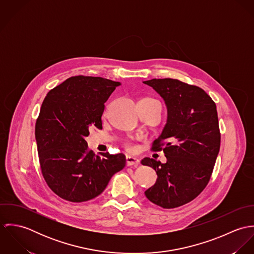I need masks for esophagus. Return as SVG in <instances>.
Instances as JSON below:
<instances>
[{
  "label": "esophagus",
  "instance_id": "1",
  "mask_svg": "<svg viewBox=\"0 0 254 254\" xmlns=\"http://www.w3.org/2000/svg\"><path fill=\"white\" fill-rule=\"evenodd\" d=\"M126 164L127 166H139L140 165V160L134 156H130V155H127L126 156Z\"/></svg>",
  "mask_w": 254,
  "mask_h": 254
}]
</instances>
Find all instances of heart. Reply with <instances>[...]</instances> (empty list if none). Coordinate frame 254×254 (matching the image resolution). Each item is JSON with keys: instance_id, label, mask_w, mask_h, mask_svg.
<instances>
[{"instance_id": "obj_1", "label": "heart", "mask_w": 254, "mask_h": 254, "mask_svg": "<svg viewBox=\"0 0 254 254\" xmlns=\"http://www.w3.org/2000/svg\"><path fill=\"white\" fill-rule=\"evenodd\" d=\"M144 100H145V101H154L153 99H144Z\"/></svg>"}]
</instances>
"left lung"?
<instances>
[{"label": "left lung", "instance_id": "left-lung-1", "mask_svg": "<svg viewBox=\"0 0 254 254\" xmlns=\"http://www.w3.org/2000/svg\"><path fill=\"white\" fill-rule=\"evenodd\" d=\"M144 83L160 95L167 108L166 124L152 145L153 150L165 145L167 161L142 160L157 174L145 196L163 208L179 207L195 198L210 180L221 139L216 105L201 88L177 79Z\"/></svg>", "mask_w": 254, "mask_h": 254}]
</instances>
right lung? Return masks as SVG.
Masks as SVG:
<instances>
[{"label":"right lung","mask_w":254,"mask_h":254,"mask_svg":"<svg viewBox=\"0 0 254 254\" xmlns=\"http://www.w3.org/2000/svg\"><path fill=\"white\" fill-rule=\"evenodd\" d=\"M120 82L102 77L74 76L51 90L35 125L39 161L44 179L60 197L83 202L95 198L111 177L122 170V153L89 150L90 128H103L105 103Z\"/></svg>","instance_id":"obj_1"}]
</instances>
